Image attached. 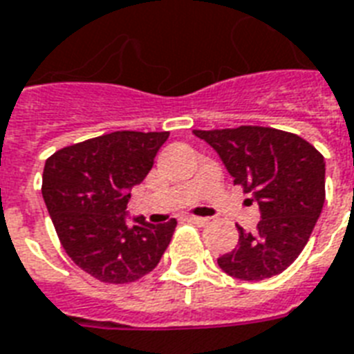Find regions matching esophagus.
Returning <instances> with one entry per match:
<instances>
[{"instance_id": "1", "label": "esophagus", "mask_w": 354, "mask_h": 354, "mask_svg": "<svg viewBox=\"0 0 354 354\" xmlns=\"http://www.w3.org/2000/svg\"><path fill=\"white\" fill-rule=\"evenodd\" d=\"M185 222H189V224H194V226H205L207 222H209V218H204V216H194V215H187L185 218H183Z\"/></svg>"}]
</instances>
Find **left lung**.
Listing matches in <instances>:
<instances>
[{"instance_id": "8db88e82", "label": "left lung", "mask_w": 354, "mask_h": 354, "mask_svg": "<svg viewBox=\"0 0 354 354\" xmlns=\"http://www.w3.org/2000/svg\"><path fill=\"white\" fill-rule=\"evenodd\" d=\"M221 156L233 183L257 200L253 233L239 230V244L218 257L227 275L263 281L285 272L310 239L325 202L324 156L296 133L270 127L193 130Z\"/></svg>"}]
</instances>
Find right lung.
Listing matches in <instances>:
<instances>
[{
	"instance_id": "add662e5",
	"label": "right lung",
	"mask_w": 354,
	"mask_h": 354,
	"mask_svg": "<svg viewBox=\"0 0 354 354\" xmlns=\"http://www.w3.org/2000/svg\"><path fill=\"white\" fill-rule=\"evenodd\" d=\"M169 132L121 130L47 158L41 194L60 244L91 277L122 285L158 266L176 221H127L130 189L145 180Z\"/></svg>"
}]
</instances>
